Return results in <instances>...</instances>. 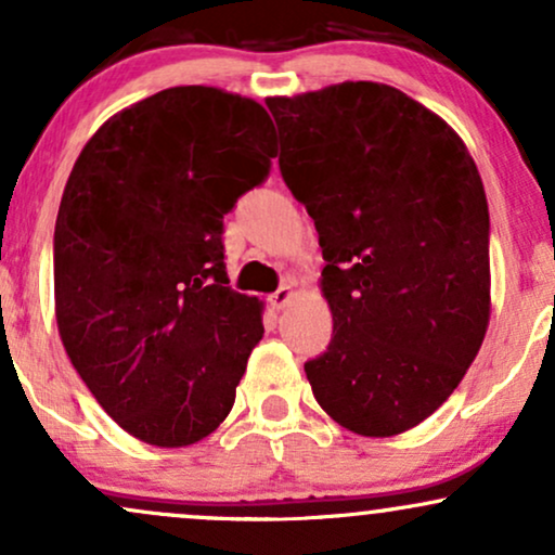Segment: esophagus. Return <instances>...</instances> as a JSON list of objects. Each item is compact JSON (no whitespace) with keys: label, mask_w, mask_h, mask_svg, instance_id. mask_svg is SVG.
Listing matches in <instances>:
<instances>
[{"label":"esophagus","mask_w":555,"mask_h":555,"mask_svg":"<svg viewBox=\"0 0 555 555\" xmlns=\"http://www.w3.org/2000/svg\"><path fill=\"white\" fill-rule=\"evenodd\" d=\"M291 298H293V285L285 283V285H280L275 293H272L270 304L275 306V309H285V306L291 304Z\"/></svg>","instance_id":"obj_1"}]
</instances>
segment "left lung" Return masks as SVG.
I'll list each match as a JSON object with an SVG mask.
<instances>
[{"instance_id":"8db88e82","label":"left lung","mask_w":555,"mask_h":555,"mask_svg":"<svg viewBox=\"0 0 555 555\" xmlns=\"http://www.w3.org/2000/svg\"><path fill=\"white\" fill-rule=\"evenodd\" d=\"M280 172L324 255L334 337L304 365L341 427L391 437L437 412L489 326V205L453 128L375 81L267 100Z\"/></svg>"}]
</instances>
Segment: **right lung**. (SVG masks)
Returning <instances> with one entry per match:
<instances>
[{"mask_svg":"<svg viewBox=\"0 0 555 555\" xmlns=\"http://www.w3.org/2000/svg\"><path fill=\"white\" fill-rule=\"evenodd\" d=\"M259 102L172 87L113 115L81 149L53 231L68 360L128 435L159 448L229 416L262 339V304L229 288L223 216L270 175Z\"/></svg>","mask_w":555,"mask_h":555,"instance_id":"obj_1","label":"right lung"}]
</instances>
